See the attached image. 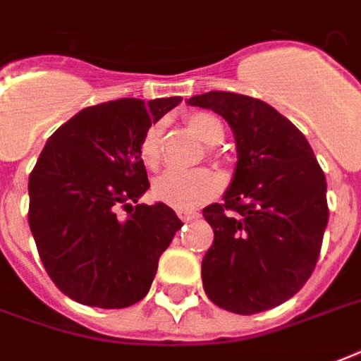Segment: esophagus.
Here are the masks:
<instances>
[{
  "mask_svg": "<svg viewBox=\"0 0 361 361\" xmlns=\"http://www.w3.org/2000/svg\"><path fill=\"white\" fill-rule=\"evenodd\" d=\"M178 217H180L181 221H192L198 219L200 214H198V212H189V209H180V212H178Z\"/></svg>",
  "mask_w": 361,
  "mask_h": 361,
  "instance_id": "34e87169",
  "label": "esophagus"
}]
</instances>
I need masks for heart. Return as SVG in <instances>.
<instances>
[{
	"label": "heart",
	"instance_id": "heart-1",
	"mask_svg": "<svg viewBox=\"0 0 361 361\" xmlns=\"http://www.w3.org/2000/svg\"><path fill=\"white\" fill-rule=\"evenodd\" d=\"M187 127L197 138L215 146L223 140L225 129L215 116L208 112H195L187 118ZM140 159L147 169H155L163 157V123H153L142 135L138 146ZM221 189V180L214 172L204 169L197 170H166L155 178L152 187V195L155 200L169 204L172 208H195L198 204L214 197Z\"/></svg>",
	"mask_w": 361,
	"mask_h": 361
}]
</instances>
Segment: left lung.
Instances as JSON below:
<instances>
[{"mask_svg": "<svg viewBox=\"0 0 361 361\" xmlns=\"http://www.w3.org/2000/svg\"><path fill=\"white\" fill-rule=\"evenodd\" d=\"M191 106L223 116L238 163L223 202L202 209L214 243L202 258L204 290L238 314L277 307L302 288L328 225L326 178L296 125L260 99L208 92Z\"/></svg>", "mask_w": 361, "mask_h": 361, "instance_id": "1", "label": "left lung"}]
</instances>
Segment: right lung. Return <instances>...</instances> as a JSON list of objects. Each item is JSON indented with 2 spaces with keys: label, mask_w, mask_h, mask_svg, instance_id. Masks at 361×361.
<instances>
[{
  "label": "right lung",
  "mask_w": 361,
  "mask_h": 361,
  "mask_svg": "<svg viewBox=\"0 0 361 361\" xmlns=\"http://www.w3.org/2000/svg\"><path fill=\"white\" fill-rule=\"evenodd\" d=\"M180 101L130 97L87 106L42 147L30 174L27 219L42 266L71 300L121 309L149 290L159 257L183 223L166 204H138L149 187L138 146Z\"/></svg>",
  "instance_id": "1"
}]
</instances>
